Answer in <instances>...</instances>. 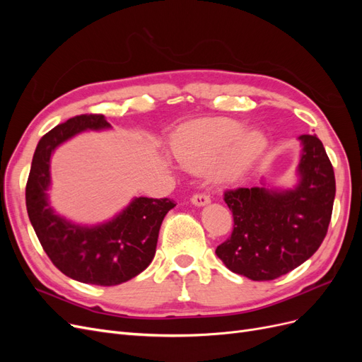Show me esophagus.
Listing matches in <instances>:
<instances>
[{"label": "esophagus", "instance_id": "obj_1", "mask_svg": "<svg viewBox=\"0 0 362 362\" xmlns=\"http://www.w3.org/2000/svg\"><path fill=\"white\" fill-rule=\"evenodd\" d=\"M192 204L196 206H204L206 204H210V196H206L204 193H196L192 196Z\"/></svg>", "mask_w": 362, "mask_h": 362}]
</instances>
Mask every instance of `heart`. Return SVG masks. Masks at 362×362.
<instances>
[{"instance_id": "heart-1", "label": "heart", "mask_w": 362, "mask_h": 362, "mask_svg": "<svg viewBox=\"0 0 362 362\" xmlns=\"http://www.w3.org/2000/svg\"><path fill=\"white\" fill-rule=\"evenodd\" d=\"M172 149L178 161L192 170H206L221 160L218 177L237 182L255 168L269 149L261 129H247L231 117L199 119L185 124L175 136Z\"/></svg>"}]
</instances>
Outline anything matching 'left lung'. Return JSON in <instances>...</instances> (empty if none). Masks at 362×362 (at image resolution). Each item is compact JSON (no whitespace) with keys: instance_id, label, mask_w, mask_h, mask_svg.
I'll return each mask as SVG.
<instances>
[{"instance_id":"8db88e82","label":"left lung","mask_w":362,"mask_h":362,"mask_svg":"<svg viewBox=\"0 0 362 362\" xmlns=\"http://www.w3.org/2000/svg\"><path fill=\"white\" fill-rule=\"evenodd\" d=\"M293 189H237L225 193L233 234L216 255L234 273L270 281L291 272L320 247L335 198L334 168L317 136L302 134Z\"/></svg>"}]
</instances>
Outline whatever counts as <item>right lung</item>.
I'll use <instances>...</instances> for the list:
<instances>
[{"mask_svg":"<svg viewBox=\"0 0 362 362\" xmlns=\"http://www.w3.org/2000/svg\"><path fill=\"white\" fill-rule=\"evenodd\" d=\"M104 115H81L52 128L33 156L25 189L30 222L47 255L64 275L93 286H117L144 272L156 255L158 231L173 201L134 198L110 221L81 225L49 204L51 156L83 131L110 129Z\"/></svg>","mask_w":362,"mask_h":362,"instance_id":"1","label":"right lung"}]
</instances>
